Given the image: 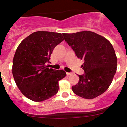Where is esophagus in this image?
<instances>
[{"mask_svg": "<svg viewBox=\"0 0 127 127\" xmlns=\"http://www.w3.org/2000/svg\"><path fill=\"white\" fill-rule=\"evenodd\" d=\"M66 74H67V76H70V75H72V73H68V72H67L66 73Z\"/></svg>", "mask_w": 127, "mask_h": 127, "instance_id": "1", "label": "esophagus"}]
</instances>
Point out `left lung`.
I'll use <instances>...</instances> for the list:
<instances>
[{
  "mask_svg": "<svg viewBox=\"0 0 127 127\" xmlns=\"http://www.w3.org/2000/svg\"><path fill=\"white\" fill-rule=\"evenodd\" d=\"M79 59L85 73L72 87L75 94L86 99L98 97L108 89L116 72L117 58L113 46L105 37L91 31L63 34Z\"/></svg>",
  "mask_w": 127,
  "mask_h": 127,
  "instance_id": "left-lung-1",
  "label": "left lung"
}]
</instances>
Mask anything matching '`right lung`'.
<instances>
[{
	"mask_svg": "<svg viewBox=\"0 0 127 127\" xmlns=\"http://www.w3.org/2000/svg\"><path fill=\"white\" fill-rule=\"evenodd\" d=\"M64 40L61 33L38 31L27 36L17 48L12 74L22 94L34 101H43L57 94L58 82L66 76L62 70L49 68L54 48Z\"/></svg>",
	"mask_w": 127,
	"mask_h": 127,
	"instance_id": "right-lung-1",
	"label": "right lung"
}]
</instances>
